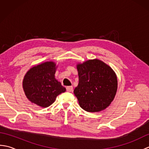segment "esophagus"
Segmentation results:
<instances>
[{
  "instance_id": "obj_1",
  "label": "esophagus",
  "mask_w": 149,
  "mask_h": 149,
  "mask_svg": "<svg viewBox=\"0 0 149 149\" xmlns=\"http://www.w3.org/2000/svg\"><path fill=\"white\" fill-rule=\"evenodd\" d=\"M66 90H67V91H68V92H72L73 91V86H67L66 87Z\"/></svg>"
}]
</instances>
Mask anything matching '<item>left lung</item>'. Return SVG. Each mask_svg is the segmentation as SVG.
<instances>
[{
	"label": "left lung",
	"instance_id": "left-lung-1",
	"mask_svg": "<svg viewBox=\"0 0 149 149\" xmlns=\"http://www.w3.org/2000/svg\"><path fill=\"white\" fill-rule=\"evenodd\" d=\"M78 86L74 93L82 109L88 112L105 109L113 100L118 81L115 72L99 59L88 60L77 65Z\"/></svg>",
	"mask_w": 149,
	"mask_h": 149
}]
</instances>
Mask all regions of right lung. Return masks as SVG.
Here are the masks:
<instances>
[{
    "instance_id": "1",
    "label": "right lung",
    "mask_w": 149,
    "mask_h": 149,
    "mask_svg": "<svg viewBox=\"0 0 149 149\" xmlns=\"http://www.w3.org/2000/svg\"><path fill=\"white\" fill-rule=\"evenodd\" d=\"M56 63L47 61L29 70L23 80V88L31 102L47 107L54 102L57 96L66 88L55 78Z\"/></svg>"
}]
</instances>
